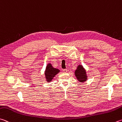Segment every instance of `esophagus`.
I'll return each instance as SVG.
<instances>
[{
    "instance_id": "obj_1",
    "label": "esophagus",
    "mask_w": 122,
    "mask_h": 122,
    "mask_svg": "<svg viewBox=\"0 0 122 122\" xmlns=\"http://www.w3.org/2000/svg\"><path fill=\"white\" fill-rule=\"evenodd\" d=\"M67 71H68V70L67 69H63V71L64 72H65V73H66V72H67Z\"/></svg>"
}]
</instances>
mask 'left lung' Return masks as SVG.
Returning <instances> with one entry per match:
<instances>
[{
  "mask_svg": "<svg viewBox=\"0 0 122 122\" xmlns=\"http://www.w3.org/2000/svg\"><path fill=\"white\" fill-rule=\"evenodd\" d=\"M75 75L79 82L84 83L87 81V76L86 74V70L82 65H79L77 66L76 70L75 71Z\"/></svg>",
  "mask_w": 122,
  "mask_h": 122,
  "instance_id": "obj_1",
  "label": "left lung"
}]
</instances>
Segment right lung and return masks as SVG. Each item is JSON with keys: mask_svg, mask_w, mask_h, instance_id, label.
<instances>
[{"mask_svg": "<svg viewBox=\"0 0 122 122\" xmlns=\"http://www.w3.org/2000/svg\"><path fill=\"white\" fill-rule=\"evenodd\" d=\"M60 72V70L58 69L53 67L52 64L48 63L45 70V76L46 81L47 82H50L52 81L53 78L55 76V75Z\"/></svg>", "mask_w": 122, "mask_h": 122, "instance_id": "obj_1", "label": "right lung"}]
</instances>
